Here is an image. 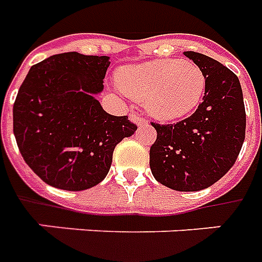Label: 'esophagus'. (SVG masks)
<instances>
[{
	"label": "esophagus",
	"mask_w": 262,
	"mask_h": 262,
	"mask_svg": "<svg viewBox=\"0 0 262 262\" xmlns=\"http://www.w3.org/2000/svg\"><path fill=\"white\" fill-rule=\"evenodd\" d=\"M129 118H131L134 122H137V125H146V124H148V120H145L144 117L138 116V114H135V113L134 114H131Z\"/></svg>",
	"instance_id": "esophagus-1"
}]
</instances>
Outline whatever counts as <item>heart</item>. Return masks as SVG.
Returning <instances> with one entry per match:
<instances>
[{
  "label": "heart",
  "mask_w": 262,
  "mask_h": 262,
  "mask_svg": "<svg viewBox=\"0 0 262 262\" xmlns=\"http://www.w3.org/2000/svg\"><path fill=\"white\" fill-rule=\"evenodd\" d=\"M118 84L129 97L144 100L151 117L175 121L199 105L206 90V76L190 60L162 59L122 68Z\"/></svg>",
  "instance_id": "b5f03b06"
}]
</instances>
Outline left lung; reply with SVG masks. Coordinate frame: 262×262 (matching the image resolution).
Segmentation results:
<instances>
[{
  "label": "left lung",
  "mask_w": 262,
  "mask_h": 262,
  "mask_svg": "<svg viewBox=\"0 0 262 262\" xmlns=\"http://www.w3.org/2000/svg\"><path fill=\"white\" fill-rule=\"evenodd\" d=\"M206 76L203 101L176 124L151 122L157 140L149 166L159 183L179 192L211 186L234 165L246 138V108L238 77L211 57L185 52Z\"/></svg>",
  "instance_id": "8db88e82"
}]
</instances>
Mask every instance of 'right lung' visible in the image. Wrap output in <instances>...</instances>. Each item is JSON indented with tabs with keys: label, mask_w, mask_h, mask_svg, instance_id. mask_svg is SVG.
<instances>
[{
	"label": "right lung",
	"mask_w": 262,
	"mask_h": 262,
	"mask_svg": "<svg viewBox=\"0 0 262 262\" xmlns=\"http://www.w3.org/2000/svg\"><path fill=\"white\" fill-rule=\"evenodd\" d=\"M108 56L59 53L33 64L14 103V135L42 181L86 190L104 179L118 142L134 134L127 116H111L93 97L103 90Z\"/></svg>",
	"instance_id": "obj_1"
}]
</instances>
